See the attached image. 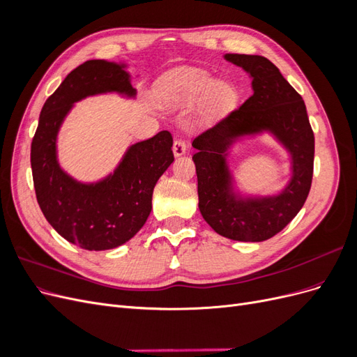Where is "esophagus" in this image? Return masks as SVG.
<instances>
[{"instance_id": "obj_1", "label": "esophagus", "mask_w": 357, "mask_h": 357, "mask_svg": "<svg viewBox=\"0 0 357 357\" xmlns=\"http://www.w3.org/2000/svg\"><path fill=\"white\" fill-rule=\"evenodd\" d=\"M186 150H188L186 143L183 142L181 138H176V139H174V144H172V152H174V156L185 155Z\"/></svg>"}]
</instances>
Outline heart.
I'll list each match as a JSON object with an SVG mask.
<instances>
[{
  "label": "heart",
  "instance_id": "1",
  "mask_svg": "<svg viewBox=\"0 0 357 357\" xmlns=\"http://www.w3.org/2000/svg\"><path fill=\"white\" fill-rule=\"evenodd\" d=\"M160 100L167 104L195 105L205 102L208 113L219 114L231 110L236 102V91L202 71H181L169 75L159 89Z\"/></svg>",
  "mask_w": 357,
  "mask_h": 357
}]
</instances>
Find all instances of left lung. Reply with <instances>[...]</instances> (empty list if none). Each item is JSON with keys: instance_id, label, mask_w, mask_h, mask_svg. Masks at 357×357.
I'll return each instance as SVG.
<instances>
[{"instance_id": "1", "label": "left lung", "mask_w": 357, "mask_h": 357, "mask_svg": "<svg viewBox=\"0 0 357 357\" xmlns=\"http://www.w3.org/2000/svg\"><path fill=\"white\" fill-rule=\"evenodd\" d=\"M252 75L253 95L192 142L199 211L211 228L235 241H265L283 231L304 205L312 180L314 134L302 96L274 63L259 55L225 56ZM269 128L289 150L294 177L283 194L265 200H236L224 152L233 138Z\"/></svg>"}]
</instances>
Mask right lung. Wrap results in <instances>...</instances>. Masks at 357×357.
Listing matches in <instances>:
<instances>
[{
  "instance_id": "obj_1",
  "label": "right lung",
  "mask_w": 357,
  "mask_h": 357,
  "mask_svg": "<svg viewBox=\"0 0 357 357\" xmlns=\"http://www.w3.org/2000/svg\"><path fill=\"white\" fill-rule=\"evenodd\" d=\"M135 95L121 66L100 59L73 70L43 105L31 143L36 197L47 222L84 250H110L143 228L156 181L174 160L172 135L160 131L128 150L114 174L95 185L68 177L56 160V134L73 102L88 95Z\"/></svg>"
}]
</instances>
